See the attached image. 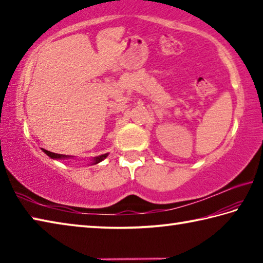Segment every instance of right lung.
I'll return each instance as SVG.
<instances>
[{
    "label": "right lung",
    "mask_w": 263,
    "mask_h": 263,
    "mask_svg": "<svg viewBox=\"0 0 263 263\" xmlns=\"http://www.w3.org/2000/svg\"><path fill=\"white\" fill-rule=\"evenodd\" d=\"M43 149V152L45 153L46 155H48L51 159H54V160H69V159H73L74 157H70V155H65V154H58V153H53V152H50V151H46V149ZM109 153H105V154H102V155H99V157H95L92 158L90 160V164H97L100 163L101 161H103V160L108 157Z\"/></svg>",
    "instance_id": "obj_1"
}]
</instances>
